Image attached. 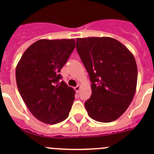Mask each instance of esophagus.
I'll use <instances>...</instances> for the list:
<instances>
[{"instance_id":"34e87169","label":"esophagus","mask_w":154,"mask_h":154,"mask_svg":"<svg viewBox=\"0 0 154 154\" xmlns=\"http://www.w3.org/2000/svg\"><path fill=\"white\" fill-rule=\"evenodd\" d=\"M80 89V85H77V86L74 87V90H75V91H76V92H79Z\"/></svg>"}]
</instances>
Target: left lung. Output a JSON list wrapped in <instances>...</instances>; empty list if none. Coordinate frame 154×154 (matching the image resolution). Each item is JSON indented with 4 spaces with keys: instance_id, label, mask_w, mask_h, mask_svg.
<instances>
[{
    "instance_id": "8db88e82",
    "label": "left lung",
    "mask_w": 154,
    "mask_h": 154,
    "mask_svg": "<svg viewBox=\"0 0 154 154\" xmlns=\"http://www.w3.org/2000/svg\"><path fill=\"white\" fill-rule=\"evenodd\" d=\"M76 48L91 82V95L84 103L88 116L103 123L116 120L136 92L138 71L133 54L110 37L78 38Z\"/></svg>"
}]
</instances>
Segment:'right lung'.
<instances>
[{"mask_svg": "<svg viewBox=\"0 0 154 154\" xmlns=\"http://www.w3.org/2000/svg\"><path fill=\"white\" fill-rule=\"evenodd\" d=\"M75 48V40L40 39L23 54L15 70L17 86L32 116L55 125L68 118L75 91L60 74Z\"/></svg>", "mask_w": 154, "mask_h": 154, "instance_id": "right-lung-1", "label": "right lung"}]
</instances>
